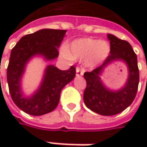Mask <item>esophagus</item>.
<instances>
[{"instance_id":"34e87169","label":"esophagus","mask_w":147,"mask_h":147,"mask_svg":"<svg viewBox=\"0 0 147 147\" xmlns=\"http://www.w3.org/2000/svg\"><path fill=\"white\" fill-rule=\"evenodd\" d=\"M76 76H81L83 75V71H82V69H80L79 67H77V68L76 69Z\"/></svg>"}]
</instances>
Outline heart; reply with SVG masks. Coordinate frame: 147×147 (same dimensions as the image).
Masks as SVG:
<instances>
[{"instance_id": "1", "label": "heart", "mask_w": 147, "mask_h": 147, "mask_svg": "<svg viewBox=\"0 0 147 147\" xmlns=\"http://www.w3.org/2000/svg\"><path fill=\"white\" fill-rule=\"evenodd\" d=\"M111 51L110 44L105 41H96L92 38H81L72 42L63 51L64 57L71 59H82L88 57L89 65L105 60Z\"/></svg>"}]
</instances>
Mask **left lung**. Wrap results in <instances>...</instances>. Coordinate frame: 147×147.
<instances>
[{"label":"left lung","mask_w":147,"mask_h":147,"mask_svg":"<svg viewBox=\"0 0 147 147\" xmlns=\"http://www.w3.org/2000/svg\"><path fill=\"white\" fill-rule=\"evenodd\" d=\"M107 37L110 40V55L100 66L83 75L87 82L83 100L91 111L103 116H112L122 112L132 104L137 94L140 74L137 55L131 45L111 34H108ZM114 60L124 61L129 68L128 81L125 86L118 91L107 90L99 77L102 69Z\"/></svg>","instance_id":"obj_1"}]
</instances>
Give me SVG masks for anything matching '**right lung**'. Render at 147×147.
I'll return each mask as SVG.
<instances>
[{"label": "right lung", "mask_w": 147, "mask_h": 147, "mask_svg": "<svg viewBox=\"0 0 147 147\" xmlns=\"http://www.w3.org/2000/svg\"><path fill=\"white\" fill-rule=\"evenodd\" d=\"M66 34L65 30L43 29L23 36L11 51L7 79L9 92L15 105L32 116H42L53 111L59 102L62 88L73 80L76 68L61 71L48 65L39 89L30 97H24L20 81L27 62L35 55H42L47 60L59 56L58 48Z\"/></svg>", "instance_id": "obj_1"}]
</instances>
